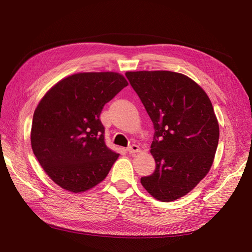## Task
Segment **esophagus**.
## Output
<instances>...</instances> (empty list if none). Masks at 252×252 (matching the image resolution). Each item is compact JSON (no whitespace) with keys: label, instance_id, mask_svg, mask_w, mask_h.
<instances>
[{"label":"esophagus","instance_id":"34e87169","mask_svg":"<svg viewBox=\"0 0 252 252\" xmlns=\"http://www.w3.org/2000/svg\"><path fill=\"white\" fill-rule=\"evenodd\" d=\"M127 151L129 152V154H135V152H140V147L138 146V145L132 144L129 147H127Z\"/></svg>","mask_w":252,"mask_h":252}]
</instances>
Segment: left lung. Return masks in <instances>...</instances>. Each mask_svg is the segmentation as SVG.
<instances>
[{
	"label": "left lung",
	"mask_w": 252,
	"mask_h": 252,
	"mask_svg": "<svg viewBox=\"0 0 252 252\" xmlns=\"http://www.w3.org/2000/svg\"><path fill=\"white\" fill-rule=\"evenodd\" d=\"M126 77L155 127L151 155L155 172L143 187L162 202L184 196L208 173L220 129L208 95L186 75L166 71H128Z\"/></svg>",
	"instance_id": "1"
}]
</instances>
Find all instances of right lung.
<instances>
[{
    "mask_svg": "<svg viewBox=\"0 0 252 252\" xmlns=\"http://www.w3.org/2000/svg\"><path fill=\"white\" fill-rule=\"evenodd\" d=\"M128 83L117 72H82L61 80L33 113L32 147L49 178L82 192L102 182L119 154L105 144L102 109Z\"/></svg>",
    "mask_w": 252,
    "mask_h": 252,
    "instance_id": "obj_1",
    "label": "right lung"
}]
</instances>
